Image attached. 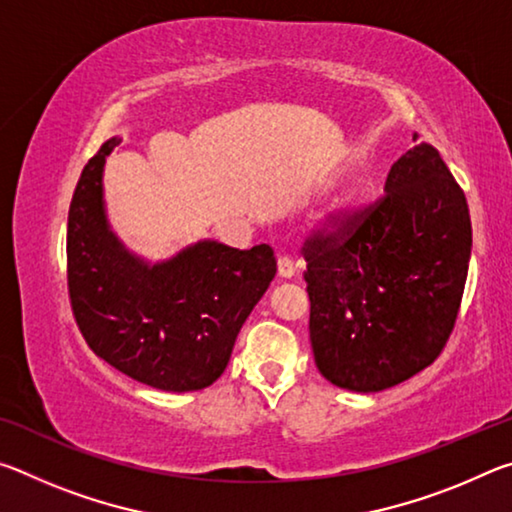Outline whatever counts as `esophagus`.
I'll return each instance as SVG.
<instances>
[{
  "label": "esophagus",
  "instance_id": "34e87169",
  "mask_svg": "<svg viewBox=\"0 0 512 512\" xmlns=\"http://www.w3.org/2000/svg\"><path fill=\"white\" fill-rule=\"evenodd\" d=\"M277 273H280V277H284V280H291V277H296L298 273V264L293 262L289 255H282L277 259Z\"/></svg>",
  "mask_w": 512,
  "mask_h": 512
}]
</instances>
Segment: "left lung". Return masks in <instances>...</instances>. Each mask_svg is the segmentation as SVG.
I'll return each mask as SVG.
<instances>
[{"mask_svg":"<svg viewBox=\"0 0 512 512\" xmlns=\"http://www.w3.org/2000/svg\"><path fill=\"white\" fill-rule=\"evenodd\" d=\"M302 253L318 370L348 391L377 393L443 352L467 280L470 210L422 142L393 164L379 201L314 232Z\"/></svg>","mask_w":512,"mask_h":512,"instance_id":"8db88e82","label":"left lung"}]
</instances>
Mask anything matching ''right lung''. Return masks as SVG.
Returning a JSON list of instances; mask_svg holds the SVG:
<instances>
[{"label": "right lung", "instance_id": "obj_1", "mask_svg": "<svg viewBox=\"0 0 512 512\" xmlns=\"http://www.w3.org/2000/svg\"><path fill=\"white\" fill-rule=\"evenodd\" d=\"M85 164L67 216V289L85 343L112 368L160 391H201L221 377L237 334L275 277L266 244L239 250L198 241L146 264L110 230L103 164Z\"/></svg>", "mask_w": 512, "mask_h": 512}]
</instances>
